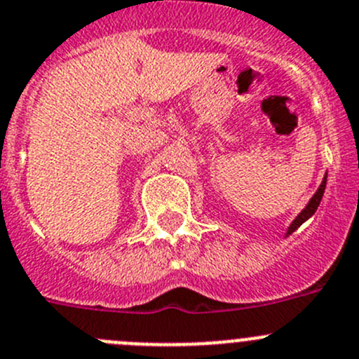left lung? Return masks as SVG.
<instances>
[{
	"instance_id": "left-lung-1",
	"label": "left lung",
	"mask_w": 359,
	"mask_h": 359,
	"mask_svg": "<svg viewBox=\"0 0 359 359\" xmlns=\"http://www.w3.org/2000/svg\"><path fill=\"white\" fill-rule=\"evenodd\" d=\"M326 180H327V175H324V179H323V184H320V186H319V189L316 191V195L311 196V198H310V202L306 203V207H304V209L301 210L299 214H297V216H296V219H294L292 223H290L289 230H287V233H285L287 237H289L290 233H292V232H296V230L299 229L301 225H303L304 221H306V219H310V217L313 216V214H316L317 207H319L320 200H323V196H324V189H326Z\"/></svg>"
}]
</instances>
